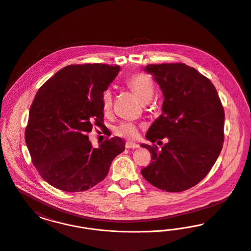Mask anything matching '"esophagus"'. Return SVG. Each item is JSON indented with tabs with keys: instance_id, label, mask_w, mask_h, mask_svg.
Masks as SVG:
<instances>
[{
	"instance_id": "1",
	"label": "esophagus",
	"mask_w": 251,
	"mask_h": 251,
	"mask_svg": "<svg viewBox=\"0 0 251 251\" xmlns=\"http://www.w3.org/2000/svg\"><path fill=\"white\" fill-rule=\"evenodd\" d=\"M126 148L127 149H137V148H139V145L128 141V142H126Z\"/></svg>"
}]
</instances>
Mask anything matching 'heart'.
Listing matches in <instances>:
<instances>
[{
    "instance_id": "obj_1",
    "label": "heart",
    "mask_w": 251,
    "mask_h": 251,
    "mask_svg": "<svg viewBox=\"0 0 251 251\" xmlns=\"http://www.w3.org/2000/svg\"><path fill=\"white\" fill-rule=\"evenodd\" d=\"M126 84L142 102L150 101L154 94V85L151 78L143 72L132 74L126 80ZM101 106L104 112H108L112 106V92L110 89L104 90L101 95ZM115 131L117 134L128 139H136L139 134L138 127L131 122H122Z\"/></svg>"
}]
</instances>
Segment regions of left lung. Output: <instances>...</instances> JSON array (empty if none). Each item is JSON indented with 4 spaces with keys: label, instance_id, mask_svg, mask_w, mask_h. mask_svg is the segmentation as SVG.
Returning a JSON list of instances; mask_svg holds the SVG:
<instances>
[{
    "label": "left lung",
    "instance_id": "obj_1",
    "mask_svg": "<svg viewBox=\"0 0 251 251\" xmlns=\"http://www.w3.org/2000/svg\"><path fill=\"white\" fill-rule=\"evenodd\" d=\"M163 94L162 115L142 144L151 163L141 170L145 179L167 192H181L198 184L215 165L224 142V108L212 82L182 63L148 65Z\"/></svg>",
    "mask_w": 251,
    "mask_h": 251
}]
</instances>
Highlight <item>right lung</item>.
I'll return each mask as SVG.
<instances>
[{
    "instance_id": "obj_1",
    "label": "right lung",
    "mask_w": 251,
    "mask_h": 251,
    "mask_svg": "<svg viewBox=\"0 0 251 251\" xmlns=\"http://www.w3.org/2000/svg\"><path fill=\"white\" fill-rule=\"evenodd\" d=\"M106 64L71 65L37 91L30 108L25 142L42 179L66 192L85 191L107 176L125 150L120 137L93 148L87 133L103 126L101 95L120 72Z\"/></svg>"
}]
</instances>
